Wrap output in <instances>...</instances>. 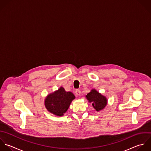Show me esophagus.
Instances as JSON below:
<instances>
[{"instance_id":"1","label":"esophagus","mask_w":151,"mask_h":151,"mask_svg":"<svg viewBox=\"0 0 151 151\" xmlns=\"http://www.w3.org/2000/svg\"><path fill=\"white\" fill-rule=\"evenodd\" d=\"M75 93H76V95L77 96L80 95V94H81V91H80L79 89H76V90L75 91Z\"/></svg>"}]
</instances>
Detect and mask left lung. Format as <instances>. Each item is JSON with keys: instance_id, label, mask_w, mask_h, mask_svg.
I'll list each match as a JSON object with an SVG mask.
<instances>
[{"instance_id": "obj_1", "label": "left lung", "mask_w": 151, "mask_h": 151, "mask_svg": "<svg viewBox=\"0 0 151 151\" xmlns=\"http://www.w3.org/2000/svg\"><path fill=\"white\" fill-rule=\"evenodd\" d=\"M86 97L89 102L92 104L93 107L96 111L102 110L106 105V98L95 89H92L91 92L88 93Z\"/></svg>"}]
</instances>
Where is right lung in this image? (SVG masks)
Listing matches in <instances>:
<instances>
[{
    "mask_svg": "<svg viewBox=\"0 0 151 151\" xmlns=\"http://www.w3.org/2000/svg\"><path fill=\"white\" fill-rule=\"evenodd\" d=\"M75 98L70 92H66L62 87L57 91L49 94L45 99L46 109L57 116H62L66 112L73 99Z\"/></svg>",
    "mask_w": 151,
    "mask_h": 151,
    "instance_id": "obj_1",
    "label": "right lung"
}]
</instances>
